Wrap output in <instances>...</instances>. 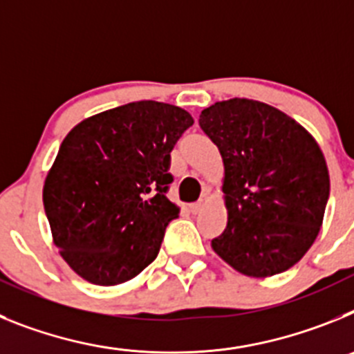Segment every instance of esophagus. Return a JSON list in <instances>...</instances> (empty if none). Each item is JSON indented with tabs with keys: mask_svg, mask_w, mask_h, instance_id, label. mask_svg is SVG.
<instances>
[{
	"mask_svg": "<svg viewBox=\"0 0 354 354\" xmlns=\"http://www.w3.org/2000/svg\"><path fill=\"white\" fill-rule=\"evenodd\" d=\"M205 204H207V200H205V198L198 200V202H196V204H192V205H189V211H192L193 214H196V212L204 211Z\"/></svg>",
	"mask_w": 354,
	"mask_h": 354,
	"instance_id": "34e87169",
	"label": "esophagus"
}]
</instances>
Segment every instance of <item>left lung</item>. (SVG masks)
Segmentation results:
<instances>
[{
  "label": "left lung",
  "instance_id": "1",
  "mask_svg": "<svg viewBox=\"0 0 354 354\" xmlns=\"http://www.w3.org/2000/svg\"><path fill=\"white\" fill-rule=\"evenodd\" d=\"M200 127L223 161L227 227L211 241L237 273L287 271L314 245L330 195L323 150L301 124L253 99L214 102Z\"/></svg>",
  "mask_w": 354,
  "mask_h": 354
}]
</instances>
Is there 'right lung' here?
<instances>
[{
    "label": "right lung",
    "instance_id": "add662e5",
    "mask_svg": "<svg viewBox=\"0 0 354 354\" xmlns=\"http://www.w3.org/2000/svg\"><path fill=\"white\" fill-rule=\"evenodd\" d=\"M193 117L179 106L138 101L81 120L44 180L53 243L93 286H118L154 261L180 207L167 198L170 152Z\"/></svg>",
    "mask_w": 354,
    "mask_h": 354
}]
</instances>
